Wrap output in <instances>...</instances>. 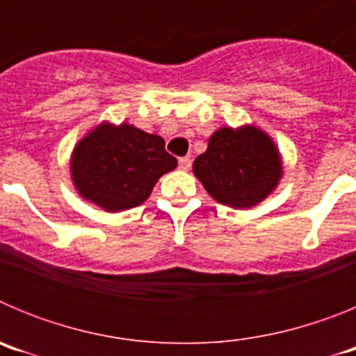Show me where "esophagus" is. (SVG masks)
<instances>
[{
    "instance_id": "34e87169",
    "label": "esophagus",
    "mask_w": 356,
    "mask_h": 356,
    "mask_svg": "<svg viewBox=\"0 0 356 356\" xmlns=\"http://www.w3.org/2000/svg\"><path fill=\"white\" fill-rule=\"evenodd\" d=\"M191 163H193V160L188 159V156H181V159L178 160V165H180L181 171H188V169H191Z\"/></svg>"
}]
</instances>
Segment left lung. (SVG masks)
Wrapping results in <instances>:
<instances>
[{"mask_svg": "<svg viewBox=\"0 0 356 356\" xmlns=\"http://www.w3.org/2000/svg\"><path fill=\"white\" fill-rule=\"evenodd\" d=\"M193 171L213 200L234 209L259 205L284 175L278 147L254 127L217 130Z\"/></svg>", "mask_w": 356, "mask_h": 356, "instance_id": "8db88e82", "label": "left lung"}]
</instances>
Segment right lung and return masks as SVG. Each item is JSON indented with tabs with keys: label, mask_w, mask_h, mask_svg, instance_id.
<instances>
[{
	"label": "right lung",
	"mask_w": 356,
	"mask_h": 356,
	"mask_svg": "<svg viewBox=\"0 0 356 356\" xmlns=\"http://www.w3.org/2000/svg\"><path fill=\"white\" fill-rule=\"evenodd\" d=\"M176 163L159 135L127 122H103L72 151L71 176L81 197L106 212H119L146 201L160 176Z\"/></svg>",
	"instance_id": "right-lung-1"
}]
</instances>
